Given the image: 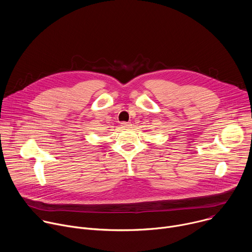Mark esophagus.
<instances>
[{"label": "esophagus", "mask_w": 252, "mask_h": 252, "mask_svg": "<svg viewBox=\"0 0 252 252\" xmlns=\"http://www.w3.org/2000/svg\"><path fill=\"white\" fill-rule=\"evenodd\" d=\"M121 125H122V126H123V127H126H126H131V124H130V123L123 122Z\"/></svg>", "instance_id": "1"}]
</instances>
